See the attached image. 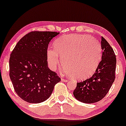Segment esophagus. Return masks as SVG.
<instances>
[{"mask_svg":"<svg viewBox=\"0 0 126 126\" xmlns=\"http://www.w3.org/2000/svg\"><path fill=\"white\" fill-rule=\"evenodd\" d=\"M61 81H63V82H67V81H68V80H67L65 79H63V78H61Z\"/></svg>","mask_w":126,"mask_h":126,"instance_id":"34e87169","label":"esophagus"}]
</instances>
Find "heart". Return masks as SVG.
<instances>
[{"label": "heart", "instance_id": "b5f03b06", "mask_svg": "<svg viewBox=\"0 0 126 126\" xmlns=\"http://www.w3.org/2000/svg\"><path fill=\"white\" fill-rule=\"evenodd\" d=\"M54 47L55 49L48 48L47 51L50 68L55 70L63 64L62 58L65 72L76 79H84L92 75L101 61L100 45L90 36H63L57 39Z\"/></svg>", "mask_w": 126, "mask_h": 126}]
</instances>
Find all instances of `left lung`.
Segmentation results:
<instances>
[{
  "label": "left lung",
  "mask_w": 126,
  "mask_h": 126,
  "mask_svg": "<svg viewBox=\"0 0 126 126\" xmlns=\"http://www.w3.org/2000/svg\"><path fill=\"white\" fill-rule=\"evenodd\" d=\"M102 60L94 75L86 80L77 83L73 91L75 98L81 102L91 104L100 101L107 95L115 79L116 58L113 48L101 37Z\"/></svg>",
  "instance_id": "obj_1"
}]
</instances>
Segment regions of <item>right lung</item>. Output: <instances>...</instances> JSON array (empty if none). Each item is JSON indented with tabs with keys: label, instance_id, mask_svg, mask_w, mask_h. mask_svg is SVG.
I'll return each instance as SVG.
<instances>
[{
	"label": "right lung",
	"instance_id": "add662e5",
	"mask_svg": "<svg viewBox=\"0 0 126 126\" xmlns=\"http://www.w3.org/2000/svg\"><path fill=\"white\" fill-rule=\"evenodd\" d=\"M60 33L33 31L22 37L11 52L10 78L14 90L29 103H40L48 98L61 79L48 68L47 51L53 37Z\"/></svg>",
	"mask_w": 126,
	"mask_h": 126
}]
</instances>
